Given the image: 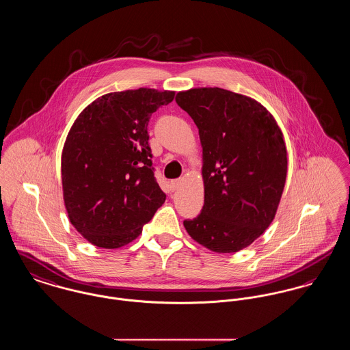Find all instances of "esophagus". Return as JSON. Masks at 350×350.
I'll use <instances>...</instances> for the list:
<instances>
[{
    "label": "esophagus",
    "instance_id": "34e87169",
    "mask_svg": "<svg viewBox=\"0 0 350 350\" xmlns=\"http://www.w3.org/2000/svg\"><path fill=\"white\" fill-rule=\"evenodd\" d=\"M180 185H182V180H180V179H175V180H171V183H170V186H171V190L172 191L178 190V189L180 187Z\"/></svg>",
    "mask_w": 350,
    "mask_h": 350
}]
</instances>
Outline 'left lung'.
<instances>
[{"instance_id": "left-lung-1", "label": "left lung", "mask_w": 350, "mask_h": 350, "mask_svg": "<svg viewBox=\"0 0 350 350\" xmlns=\"http://www.w3.org/2000/svg\"><path fill=\"white\" fill-rule=\"evenodd\" d=\"M176 104L199 129L204 204L183 224L215 253H237L273 222L287 174L286 146L258 101L222 88L179 92Z\"/></svg>"}]
</instances>
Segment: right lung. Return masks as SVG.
<instances>
[{
  "label": "right lung",
  "instance_id": "obj_1",
  "mask_svg": "<svg viewBox=\"0 0 350 350\" xmlns=\"http://www.w3.org/2000/svg\"><path fill=\"white\" fill-rule=\"evenodd\" d=\"M175 92H113L90 104L70 128L62 155L69 221L92 245L118 249L136 239L164 203L148 143V122Z\"/></svg>",
  "mask_w": 350,
  "mask_h": 350
}]
</instances>
